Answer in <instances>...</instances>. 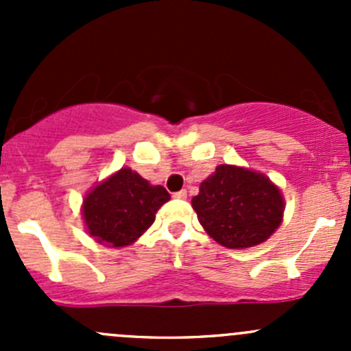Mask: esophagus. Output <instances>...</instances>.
Listing matches in <instances>:
<instances>
[{"label":"esophagus","mask_w":351,"mask_h":351,"mask_svg":"<svg viewBox=\"0 0 351 351\" xmlns=\"http://www.w3.org/2000/svg\"><path fill=\"white\" fill-rule=\"evenodd\" d=\"M175 198H186V190H178V192L173 193Z\"/></svg>","instance_id":"34e87169"}]
</instances>
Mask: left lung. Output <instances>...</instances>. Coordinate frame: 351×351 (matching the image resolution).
<instances>
[{
  "instance_id": "1",
  "label": "left lung",
  "mask_w": 351,
  "mask_h": 351,
  "mask_svg": "<svg viewBox=\"0 0 351 351\" xmlns=\"http://www.w3.org/2000/svg\"><path fill=\"white\" fill-rule=\"evenodd\" d=\"M198 222L219 244L256 246L274 234L284 214L280 190L261 173L221 165L192 198Z\"/></svg>"
}]
</instances>
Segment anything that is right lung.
Instances as JSON below:
<instances>
[{
	"label": "right lung",
	"mask_w": 351,
	"mask_h": 351,
	"mask_svg": "<svg viewBox=\"0 0 351 351\" xmlns=\"http://www.w3.org/2000/svg\"><path fill=\"white\" fill-rule=\"evenodd\" d=\"M169 193L149 185L129 168H122L84 198L83 217L90 236L108 246H127L151 228L156 212Z\"/></svg>",
	"instance_id": "1"
}]
</instances>
